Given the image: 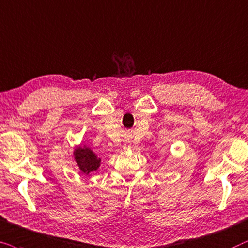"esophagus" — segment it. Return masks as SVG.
Here are the masks:
<instances>
[{
	"mask_svg": "<svg viewBox=\"0 0 248 248\" xmlns=\"http://www.w3.org/2000/svg\"><path fill=\"white\" fill-rule=\"evenodd\" d=\"M124 150H129V148H130V144H128V143L124 144Z\"/></svg>",
	"mask_w": 248,
	"mask_h": 248,
	"instance_id": "34e87169",
	"label": "esophagus"
}]
</instances>
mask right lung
Returning <instances> with one entry per match:
<instances>
[{
    "instance_id": "add662e5",
    "label": "right lung",
    "mask_w": 248,
    "mask_h": 248,
    "mask_svg": "<svg viewBox=\"0 0 248 248\" xmlns=\"http://www.w3.org/2000/svg\"><path fill=\"white\" fill-rule=\"evenodd\" d=\"M74 156L79 169L86 176L96 171L101 166V158L90 147L85 146V145L75 148Z\"/></svg>"
}]
</instances>
